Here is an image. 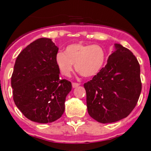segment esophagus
Segmentation results:
<instances>
[{
	"mask_svg": "<svg viewBox=\"0 0 151 151\" xmlns=\"http://www.w3.org/2000/svg\"><path fill=\"white\" fill-rule=\"evenodd\" d=\"M78 86H80V83H72V87H73V88H76V87H77Z\"/></svg>",
	"mask_w": 151,
	"mask_h": 151,
	"instance_id": "1",
	"label": "esophagus"
}]
</instances>
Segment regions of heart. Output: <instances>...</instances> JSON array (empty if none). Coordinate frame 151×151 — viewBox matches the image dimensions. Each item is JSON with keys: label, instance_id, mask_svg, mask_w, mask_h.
Segmentation results:
<instances>
[{"label": "heart", "instance_id": "b5f03b06", "mask_svg": "<svg viewBox=\"0 0 151 151\" xmlns=\"http://www.w3.org/2000/svg\"><path fill=\"white\" fill-rule=\"evenodd\" d=\"M106 58L104 48L99 45L73 43L65 48V52L56 55L55 63L60 73L69 77L73 65L79 74L84 77L96 76L102 70Z\"/></svg>", "mask_w": 151, "mask_h": 151}]
</instances>
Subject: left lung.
Returning <instances> with one entry per match:
<instances>
[{
	"label": "left lung",
	"instance_id": "obj_1",
	"mask_svg": "<svg viewBox=\"0 0 151 151\" xmlns=\"http://www.w3.org/2000/svg\"><path fill=\"white\" fill-rule=\"evenodd\" d=\"M140 73V65L133 53L115 43L106 65L83 85L90 117L103 124L126 118L141 94Z\"/></svg>",
	"mask_w": 151,
	"mask_h": 151
}]
</instances>
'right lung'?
<instances>
[{"label":"right lung","mask_w":151,"mask_h":151,"mask_svg":"<svg viewBox=\"0 0 151 151\" xmlns=\"http://www.w3.org/2000/svg\"><path fill=\"white\" fill-rule=\"evenodd\" d=\"M58 51L52 39L41 38L27 45L15 61L11 77L14 101L35 122H53L65 112L72 86L70 81L60 79L55 63Z\"/></svg>","instance_id":"add662e5"}]
</instances>
